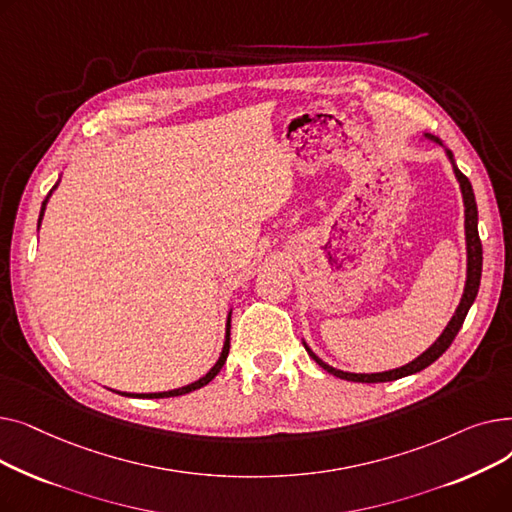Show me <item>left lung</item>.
Returning <instances> with one entry per match:
<instances>
[{
  "instance_id": "8db88e82",
  "label": "left lung",
  "mask_w": 512,
  "mask_h": 512,
  "mask_svg": "<svg viewBox=\"0 0 512 512\" xmlns=\"http://www.w3.org/2000/svg\"><path fill=\"white\" fill-rule=\"evenodd\" d=\"M427 139H432L436 143H440V139L432 137V134H425ZM442 145V143H440ZM450 161H452V153L446 151ZM454 174L456 178H459L461 182V193H463V201H465V234H467V284H465V292H463V299L459 303V307H456V313L452 315V319L448 321L446 330L442 332V336L427 348V351L417 357L415 361L402 365L398 369H392V371H382V373H348V371H340V369H334L330 367L328 363L321 361L311 348L305 344L307 353L315 359V363L319 367H324L328 373L336 375V378L340 380H348V382H361V384H378V382H392V380H398V378H405V375H411V373H417L425 367L432 365L436 359H440L446 348L452 344V340L456 338V334H459L463 321L477 297V290H479V282H481V261H483V251H481V240H479V232H477V203H475V195H473V186L469 182V178L454 166Z\"/></svg>"
}]
</instances>
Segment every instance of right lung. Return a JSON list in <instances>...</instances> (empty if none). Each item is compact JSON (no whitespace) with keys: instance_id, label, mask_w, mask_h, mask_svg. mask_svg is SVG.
<instances>
[{"instance_id":"add662e5","label":"right lung","mask_w":512,"mask_h":512,"mask_svg":"<svg viewBox=\"0 0 512 512\" xmlns=\"http://www.w3.org/2000/svg\"><path fill=\"white\" fill-rule=\"evenodd\" d=\"M56 188V186H53ZM45 205H47V199L43 201V205H41V215H39V224H41V218H43V211H45ZM228 351H230V317H228V326H226V342H224V348H222V355H220V359H218V363H215L201 380H197V382H193V384H188V386H182V388H178V390H168V392H155V394H126V392H122L124 396H139V398H168V396H180V394H188V392H193V390H199V388H203L205 384H209L215 375L220 373V369L224 367V363H226V359H228Z\"/></svg>"}]
</instances>
